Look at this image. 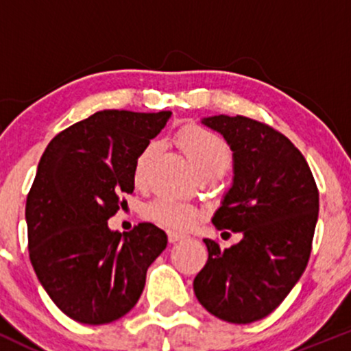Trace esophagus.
Here are the masks:
<instances>
[{
	"label": "esophagus",
	"mask_w": 351,
	"mask_h": 351,
	"mask_svg": "<svg viewBox=\"0 0 351 351\" xmlns=\"http://www.w3.org/2000/svg\"><path fill=\"white\" fill-rule=\"evenodd\" d=\"M186 234L184 232H178V231H168V239H170V243H178V241H183L186 239Z\"/></svg>",
	"instance_id": "1"
}]
</instances>
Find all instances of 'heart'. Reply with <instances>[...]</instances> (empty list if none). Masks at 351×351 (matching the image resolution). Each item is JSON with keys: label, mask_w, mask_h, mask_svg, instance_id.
Segmentation results:
<instances>
[{"label": "heart", "mask_w": 351, "mask_h": 351, "mask_svg": "<svg viewBox=\"0 0 351 351\" xmlns=\"http://www.w3.org/2000/svg\"><path fill=\"white\" fill-rule=\"evenodd\" d=\"M178 145L198 175H203V173L223 175L231 162V152L226 142L221 136L201 127H186L181 130ZM158 150L160 145L152 142L140 152L134 167V181L136 184L145 183L150 165ZM147 216L163 226L186 229L199 217V209L195 204L184 203V201L158 198L148 204Z\"/></svg>", "instance_id": "heart-1"}]
</instances>
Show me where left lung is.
<instances>
[{
	"label": "left lung",
	"mask_w": 351,
	"mask_h": 351,
	"mask_svg": "<svg viewBox=\"0 0 351 351\" xmlns=\"http://www.w3.org/2000/svg\"><path fill=\"white\" fill-rule=\"evenodd\" d=\"M201 123L232 152L231 188L211 221L243 239L228 249L204 239L208 263L193 289L215 317L252 324L279 307L307 267L318 189L304 155L274 128L243 115L204 117Z\"/></svg>",
	"instance_id": "1"
}]
</instances>
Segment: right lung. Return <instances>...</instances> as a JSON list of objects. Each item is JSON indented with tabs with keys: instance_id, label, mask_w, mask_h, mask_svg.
<instances>
[{
	"instance_id": "obj_1",
	"label": "right lung",
	"mask_w": 351,
	"mask_h": 351,
	"mask_svg": "<svg viewBox=\"0 0 351 351\" xmlns=\"http://www.w3.org/2000/svg\"><path fill=\"white\" fill-rule=\"evenodd\" d=\"M171 112H95L51 140L26 199L29 257L58 307L87 325L110 324L130 312L150 264L168 237L152 223L112 231L123 193H134L140 152L162 132Z\"/></svg>"
}]
</instances>
